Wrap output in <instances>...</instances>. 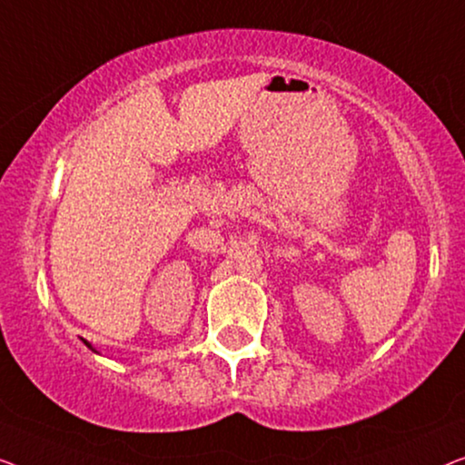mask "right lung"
<instances>
[{
    "label": "right lung",
    "mask_w": 465,
    "mask_h": 465,
    "mask_svg": "<svg viewBox=\"0 0 465 465\" xmlns=\"http://www.w3.org/2000/svg\"><path fill=\"white\" fill-rule=\"evenodd\" d=\"M88 348H93V345H88Z\"/></svg>",
    "instance_id": "obj_1"
}]
</instances>
